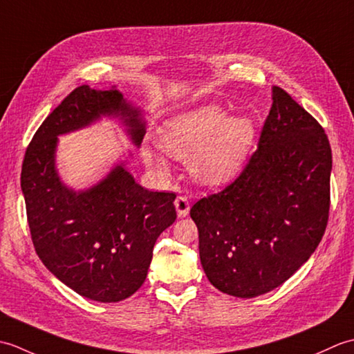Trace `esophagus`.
<instances>
[{
	"instance_id": "obj_1",
	"label": "esophagus",
	"mask_w": 354,
	"mask_h": 354,
	"mask_svg": "<svg viewBox=\"0 0 354 354\" xmlns=\"http://www.w3.org/2000/svg\"><path fill=\"white\" fill-rule=\"evenodd\" d=\"M175 208H176V213L179 217H185L190 212L189 199H187L185 196H178L175 201Z\"/></svg>"
}]
</instances>
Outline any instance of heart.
Wrapping results in <instances>:
<instances>
[{
	"mask_svg": "<svg viewBox=\"0 0 354 354\" xmlns=\"http://www.w3.org/2000/svg\"><path fill=\"white\" fill-rule=\"evenodd\" d=\"M257 127L246 115H231L221 104L208 103L179 114L160 132L161 147L170 156L189 162L198 183L219 187L239 176L255 142ZM150 169L167 170L164 158L153 149L142 147Z\"/></svg>",
	"mask_w": 354,
	"mask_h": 354,
	"instance_id": "obj_1",
	"label": "heart"
}]
</instances>
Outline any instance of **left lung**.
I'll list each match as a JSON object with an SVG mask.
<instances>
[{"mask_svg":"<svg viewBox=\"0 0 354 354\" xmlns=\"http://www.w3.org/2000/svg\"><path fill=\"white\" fill-rule=\"evenodd\" d=\"M330 173L324 129L272 86L257 152L234 183L190 209L209 283L227 295L254 298L289 280L324 236Z\"/></svg>","mask_w":354,"mask_h":354,"instance_id":"obj_1","label":"left lung"}]
</instances>
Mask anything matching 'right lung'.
I'll use <instances>...</instances> for the list:
<instances>
[{
    "mask_svg": "<svg viewBox=\"0 0 354 354\" xmlns=\"http://www.w3.org/2000/svg\"><path fill=\"white\" fill-rule=\"evenodd\" d=\"M103 118L115 120L133 147L146 133L145 112L117 86H79L44 120L21 171L35 250L50 272L79 295L99 303L129 298L145 283L153 246L176 221L175 193L150 192L118 160L100 181L74 189L57 169L59 137Z\"/></svg>",
    "mask_w": 354,
    "mask_h": 354,
    "instance_id": "obj_1",
    "label": "right lung"
}]
</instances>
